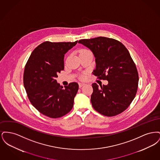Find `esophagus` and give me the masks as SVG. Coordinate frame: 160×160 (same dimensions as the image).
Returning a JSON list of instances; mask_svg holds the SVG:
<instances>
[{"mask_svg":"<svg viewBox=\"0 0 160 160\" xmlns=\"http://www.w3.org/2000/svg\"><path fill=\"white\" fill-rule=\"evenodd\" d=\"M85 84L83 83H79L78 85H79V88H82V86H83Z\"/></svg>","mask_w":160,"mask_h":160,"instance_id":"esophagus-1","label":"esophagus"}]
</instances>
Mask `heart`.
<instances>
[{
	"instance_id": "1",
	"label": "heart",
	"mask_w": 160,
	"mask_h": 160,
	"mask_svg": "<svg viewBox=\"0 0 160 160\" xmlns=\"http://www.w3.org/2000/svg\"><path fill=\"white\" fill-rule=\"evenodd\" d=\"M91 53L89 50H87V49H82L80 51V54H83L90 53ZM81 78H83V76L81 77Z\"/></svg>"
}]
</instances>
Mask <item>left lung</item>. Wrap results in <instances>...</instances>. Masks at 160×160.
Returning <instances> with one entry per match:
<instances>
[{"label": "left lung", "instance_id": "obj_1", "mask_svg": "<svg viewBox=\"0 0 160 160\" xmlns=\"http://www.w3.org/2000/svg\"><path fill=\"white\" fill-rule=\"evenodd\" d=\"M78 43L89 48L95 58L93 74L107 85L92 84L91 101L100 114L114 116L125 111L137 93L138 74L127 48L113 38L99 37L80 39Z\"/></svg>", "mask_w": 160, "mask_h": 160}]
</instances>
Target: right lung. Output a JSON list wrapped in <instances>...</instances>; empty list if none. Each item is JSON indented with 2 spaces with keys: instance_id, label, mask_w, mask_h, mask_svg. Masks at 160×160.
<instances>
[{
  "instance_id": "1",
  "label": "right lung",
  "mask_w": 160,
  "mask_h": 160,
  "mask_svg": "<svg viewBox=\"0 0 160 160\" xmlns=\"http://www.w3.org/2000/svg\"><path fill=\"white\" fill-rule=\"evenodd\" d=\"M77 41L44 42L34 49L26 64L23 83L28 98L41 113L49 118H61L72 108L78 84L72 82L63 88L56 78L64 69L65 54Z\"/></svg>"
}]
</instances>
